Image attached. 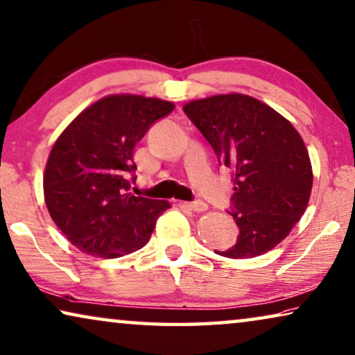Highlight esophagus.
<instances>
[{"label":"esophagus","mask_w":355,"mask_h":355,"mask_svg":"<svg viewBox=\"0 0 355 355\" xmlns=\"http://www.w3.org/2000/svg\"><path fill=\"white\" fill-rule=\"evenodd\" d=\"M184 207L194 211H205L207 210V204H205L204 200H193V202H184Z\"/></svg>","instance_id":"obj_1"}]
</instances>
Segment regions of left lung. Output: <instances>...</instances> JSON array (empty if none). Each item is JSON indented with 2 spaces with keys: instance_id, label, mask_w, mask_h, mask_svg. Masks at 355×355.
<instances>
[{
  "instance_id": "obj_1",
  "label": "left lung",
  "mask_w": 355,
  "mask_h": 355,
  "mask_svg": "<svg viewBox=\"0 0 355 355\" xmlns=\"http://www.w3.org/2000/svg\"><path fill=\"white\" fill-rule=\"evenodd\" d=\"M234 173L231 211L239 237L221 257H260L282 242L308 207L313 167L301 135L266 103L244 94H221L183 107Z\"/></svg>"
}]
</instances>
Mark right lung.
Wrapping results in <instances>:
<instances>
[{
  "label": "right lung",
  "mask_w": 355,
  "mask_h": 355,
  "mask_svg": "<svg viewBox=\"0 0 355 355\" xmlns=\"http://www.w3.org/2000/svg\"><path fill=\"white\" fill-rule=\"evenodd\" d=\"M173 108L161 98L108 95L79 113L57 139L42 178L44 200L54 223L81 252L119 258L150 241L171 204L129 193L134 148Z\"/></svg>",
  "instance_id": "1"
}]
</instances>
